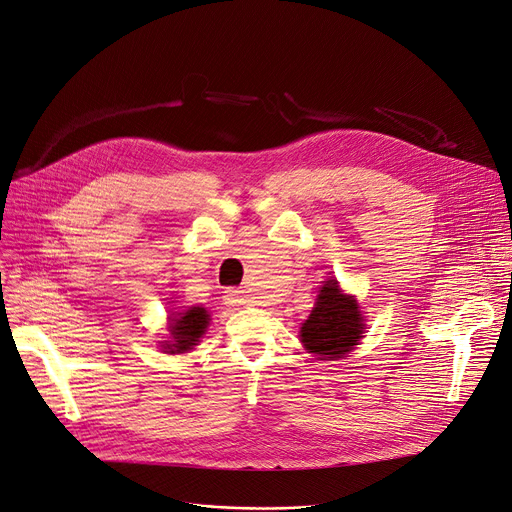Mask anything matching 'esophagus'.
I'll use <instances>...</instances> for the list:
<instances>
[{
  "label": "esophagus",
  "instance_id": "1",
  "mask_svg": "<svg viewBox=\"0 0 512 512\" xmlns=\"http://www.w3.org/2000/svg\"><path fill=\"white\" fill-rule=\"evenodd\" d=\"M224 302L228 306H241V304H247V298L241 290H226L224 292Z\"/></svg>",
  "mask_w": 512,
  "mask_h": 512
}]
</instances>
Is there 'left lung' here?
I'll return each mask as SVG.
<instances>
[{"label": "left lung", "instance_id": "8db88e82", "mask_svg": "<svg viewBox=\"0 0 512 512\" xmlns=\"http://www.w3.org/2000/svg\"><path fill=\"white\" fill-rule=\"evenodd\" d=\"M363 316L353 296L343 294L337 280L324 282L314 308L300 327V341L316 359L345 357L363 337Z\"/></svg>", "mask_w": 512, "mask_h": 512}]
</instances>
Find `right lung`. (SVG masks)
<instances>
[{"instance_id":"add662e5","label":"right lung","mask_w":512,"mask_h":512,"mask_svg":"<svg viewBox=\"0 0 512 512\" xmlns=\"http://www.w3.org/2000/svg\"><path fill=\"white\" fill-rule=\"evenodd\" d=\"M208 324H210V314L202 306H192L185 312H175L169 318L167 329L171 339L163 343L165 353L175 355V353L192 351L204 337Z\"/></svg>"}]
</instances>
